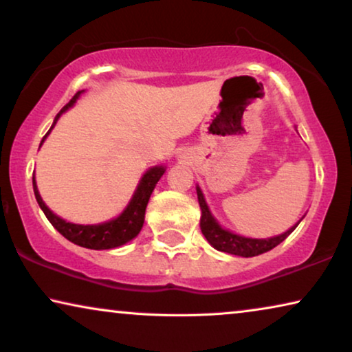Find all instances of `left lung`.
<instances>
[{"mask_svg": "<svg viewBox=\"0 0 352 352\" xmlns=\"http://www.w3.org/2000/svg\"><path fill=\"white\" fill-rule=\"evenodd\" d=\"M296 129V126H295ZM298 131V129H296ZM197 189V199H199V205L201 210V216H200V229L201 234L205 235V239L208 240V243L218 252H224L229 254H235V256H242V258H252V256H258V254H263L272 250L274 247H277L278 243H282L288 235H290L293 230L298 228V224L301 223L302 218L298 221L296 224H293L290 229L285 230L283 234L274 235V237H267V239H253V237H245V235L235 234L232 230L223 228L219 224V221L214 218L213 213H211L208 204H206L204 192H201L200 186H195Z\"/></svg>", "mask_w": 352, "mask_h": 352, "instance_id": "1", "label": "left lung"}]
</instances>
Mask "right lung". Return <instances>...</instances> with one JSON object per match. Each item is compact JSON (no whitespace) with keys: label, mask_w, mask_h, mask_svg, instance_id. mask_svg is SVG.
<instances>
[{"label":"right lung","mask_w":352,"mask_h":352,"mask_svg":"<svg viewBox=\"0 0 352 352\" xmlns=\"http://www.w3.org/2000/svg\"><path fill=\"white\" fill-rule=\"evenodd\" d=\"M85 91H78L72 100L64 107L60 109V112L56 115L54 122H52L50 131L45 134V138L41 139L40 147L43 142L46 141V138L50 136L52 128L56 126V123L59 122L62 113H65L67 110L74 107L76 100L80 99V96L83 94ZM166 166L165 165H155L144 173L141 181L134 190L131 200L128 201V205L124 206V210L120 213L117 218H112L109 221H104V223L99 224H75L70 223V221L62 219L60 216H57L54 211L47 208V205L43 201L40 190H38L35 173H33V192H35V199L43 210V213L46 214V218L50 223L54 226L57 232H60L67 240H70L72 243L80 245L83 248H91V250H110L122 247V245L131 242L134 237H138V234L141 232L144 226V218H146V208L148 204V199H151L153 189H155L157 182L160 181V177L165 175Z\"/></svg>","instance_id":"1"}]
</instances>
